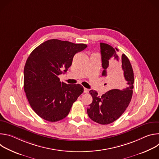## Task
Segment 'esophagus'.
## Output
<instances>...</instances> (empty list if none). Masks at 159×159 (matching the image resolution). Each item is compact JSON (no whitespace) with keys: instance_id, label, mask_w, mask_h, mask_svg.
I'll list each match as a JSON object with an SVG mask.
<instances>
[{"instance_id":"esophagus-1","label":"esophagus","mask_w":159,"mask_h":159,"mask_svg":"<svg viewBox=\"0 0 159 159\" xmlns=\"http://www.w3.org/2000/svg\"><path fill=\"white\" fill-rule=\"evenodd\" d=\"M89 92V89H86V88H84V93H88Z\"/></svg>"}]
</instances>
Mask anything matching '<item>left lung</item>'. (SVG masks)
<instances>
[{"instance_id":"left-lung-1","label":"left lung","mask_w":159,"mask_h":159,"mask_svg":"<svg viewBox=\"0 0 159 159\" xmlns=\"http://www.w3.org/2000/svg\"><path fill=\"white\" fill-rule=\"evenodd\" d=\"M100 47L102 75H109L113 85L124 89L110 90L101 96L96 90H90L93 102L87 111L93 121L108 125L118 120L128 106L133 94L134 74L130 61L125 54L118 55V50L106 43H101Z\"/></svg>"}]
</instances>
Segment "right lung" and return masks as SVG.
Segmentation results:
<instances>
[{
    "mask_svg": "<svg viewBox=\"0 0 159 159\" xmlns=\"http://www.w3.org/2000/svg\"><path fill=\"white\" fill-rule=\"evenodd\" d=\"M87 47L53 39L30 55L24 69V89L31 107L41 118L50 122L65 118L84 92L81 85L61 82L58 76L66 72L74 55Z\"/></svg>",
    "mask_w": 159,
    "mask_h": 159,
    "instance_id": "right-lung-1",
    "label": "right lung"
}]
</instances>
